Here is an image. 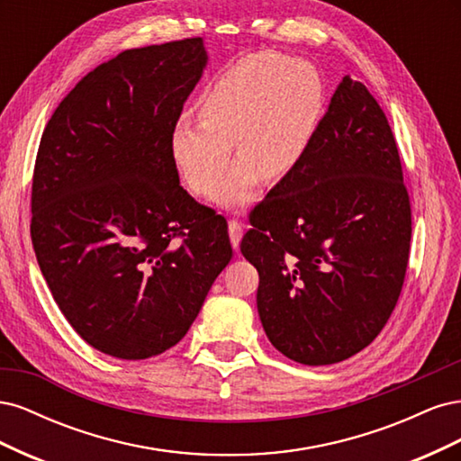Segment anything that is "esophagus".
Segmentation results:
<instances>
[{"label":"esophagus","mask_w":461,"mask_h":461,"mask_svg":"<svg viewBox=\"0 0 461 461\" xmlns=\"http://www.w3.org/2000/svg\"><path fill=\"white\" fill-rule=\"evenodd\" d=\"M242 230H244V225L239 221V219H230L229 221V236H230V242L232 246L236 248L242 239Z\"/></svg>","instance_id":"esophagus-1"}]
</instances>
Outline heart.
I'll return each instance as SVG.
<instances>
[{
	"instance_id": "obj_1",
	"label": "heart",
	"mask_w": 461,
	"mask_h": 461,
	"mask_svg": "<svg viewBox=\"0 0 461 461\" xmlns=\"http://www.w3.org/2000/svg\"><path fill=\"white\" fill-rule=\"evenodd\" d=\"M323 107V82L310 63L276 51L246 55L221 71L198 100L200 121L180 119L171 156L188 188L212 196L232 158L242 159L217 192L240 207L254 200L259 173L283 178L303 159Z\"/></svg>"
}]
</instances>
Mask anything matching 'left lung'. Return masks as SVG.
I'll list each match as a JSON object with an SVG mask.
<instances>
[{"mask_svg":"<svg viewBox=\"0 0 461 461\" xmlns=\"http://www.w3.org/2000/svg\"><path fill=\"white\" fill-rule=\"evenodd\" d=\"M249 225L240 249L278 352L330 366L376 339L406 278L411 205L393 129L361 82L342 78L303 159Z\"/></svg>","mask_w":461,"mask_h":461,"instance_id":"obj_1","label":"left lung"}]
</instances>
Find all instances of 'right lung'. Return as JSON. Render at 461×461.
Masks as SVG:
<instances>
[{"mask_svg":"<svg viewBox=\"0 0 461 461\" xmlns=\"http://www.w3.org/2000/svg\"><path fill=\"white\" fill-rule=\"evenodd\" d=\"M205 61L202 38L124 50L82 77L41 132L34 254L65 319L107 356L169 350L232 258L227 219L178 185L171 156Z\"/></svg>","mask_w":461,"mask_h":461,"instance_id":"1","label":"right lung"}]
</instances>
